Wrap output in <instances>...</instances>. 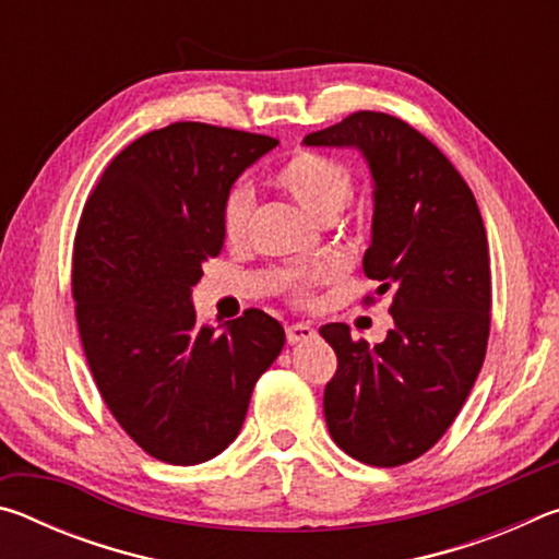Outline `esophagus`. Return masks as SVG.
I'll list each match as a JSON object with an SVG mask.
<instances>
[{"label":"esophagus","instance_id":"esophagus-1","mask_svg":"<svg viewBox=\"0 0 559 559\" xmlns=\"http://www.w3.org/2000/svg\"><path fill=\"white\" fill-rule=\"evenodd\" d=\"M316 335H318L316 328L308 325V323H293V325L286 328V337H288L290 345L306 343V340H313Z\"/></svg>","mask_w":559,"mask_h":559}]
</instances>
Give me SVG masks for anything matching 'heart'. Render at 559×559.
<instances>
[{"label": "heart", "instance_id": "heart-1", "mask_svg": "<svg viewBox=\"0 0 559 559\" xmlns=\"http://www.w3.org/2000/svg\"><path fill=\"white\" fill-rule=\"evenodd\" d=\"M283 192L293 202H298L313 219L320 224L335 222V216L345 210L349 197H353V175L337 159L313 153V150H298L276 175H273ZM253 222V192L246 185H234L222 202V231L229 243H243L249 239ZM335 276L330 266H320L316 271H296L286 269L276 273V288L290 293L293 298H308L313 286H320Z\"/></svg>", "mask_w": 559, "mask_h": 559}]
</instances>
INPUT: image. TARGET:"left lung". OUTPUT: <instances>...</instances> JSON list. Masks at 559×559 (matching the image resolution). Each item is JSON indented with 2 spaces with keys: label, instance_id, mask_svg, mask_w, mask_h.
<instances>
[{
  "label": "left lung",
  "instance_id": "8db88e82",
  "mask_svg": "<svg viewBox=\"0 0 559 559\" xmlns=\"http://www.w3.org/2000/svg\"><path fill=\"white\" fill-rule=\"evenodd\" d=\"M310 147H355L372 175L365 276L392 293L384 343L320 328L337 355L325 386L328 431L370 466L419 459L456 419L480 372L490 330V259L476 197L447 155L386 112L359 110L310 132Z\"/></svg>",
  "mask_w": 559,
  "mask_h": 559
}]
</instances>
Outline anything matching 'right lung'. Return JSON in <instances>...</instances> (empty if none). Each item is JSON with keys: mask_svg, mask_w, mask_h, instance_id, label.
Wrapping results in <instances>:
<instances>
[{"mask_svg": "<svg viewBox=\"0 0 559 559\" xmlns=\"http://www.w3.org/2000/svg\"><path fill=\"white\" fill-rule=\"evenodd\" d=\"M276 138L173 122L106 167L73 243V300L93 380L128 437L173 466L239 437L253 384L286 343L249 308L222 333L197 323L192 288L224 249L222 202Z\"/></svg>", "mask_w": 559, "mask_h": 559, "instance_id": "obj_1", "label": "right lung"}]
</instances>
